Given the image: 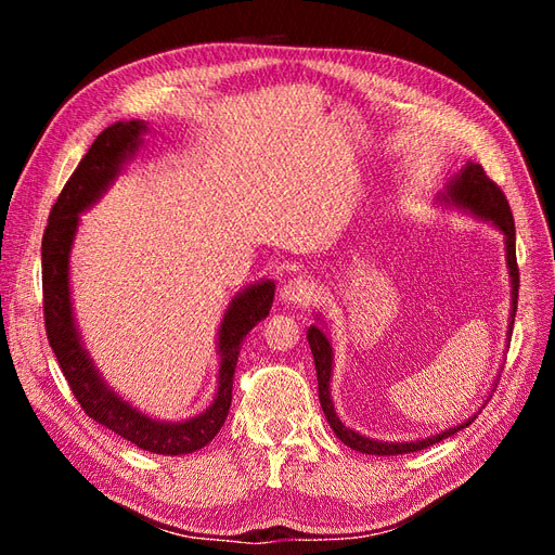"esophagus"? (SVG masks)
<instances>
[{"instance_id": "esophagus-1", "label": "esophagus", "mask_w": 555, "mask_h": 555, "mask_svg": "<svg viewBox=\"0 0 555 555\" xmlns=\"http://www.w3.org/2000/svg\"><path fill=\"white\" fill-rule=\"evenodd\" d=\"M314 296V284L308 278H292L282 284L280 289V298L284 304H292V306H306L310 304Z\"/></svg>"}]
</instances>
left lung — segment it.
<instances>
[{
	"instance_id": "1",
	"label": "left lung",
	"mask_w": 555,
	"mask_h": 555,
	"mask_svg": "<svg viewBox=\"0 0 555 555\" xmlns=\"http://www.w3.org/2000/svg\"><path fill=\"white\" fill-rule=\"evenodd\" d=\"M438 204L447 208H456L461 212H467L477 217L481 222L493 224L498 231H502L505 236V261H507V273H509V284H512V308H509V324H507V340L512 338V326H514V317H516V300H518V266H516V231H514V217L509 210V204L505 194L498 188V184L483 173V169L475 162H467L463 169L453 176L444 192L438 194ZM317 324L308 328V345L312 349L314 357V367H317V384H319V402H322V410L328 426L333 428L335 438L345 442L349 449L361 451V453H373V456H398V453H410V451H422L435 442H440L449 435L459 433L461 428H467L475 422L477 414L475 412L465 422L444 428L435 435H428V438H418V440H408V442H389V440H375V438H365V435L357 433L354 428H349L340 422V416L335 414L333 400H331V375H333V347L328 335L324 333V319L322 314H314ZM498 382V379H495ZM498 384H493L495 389ZM491 389V393H493ZM489 393V398H491ZM486 398V400H489ZM483 408V405H481Z\"/></svg>"
}]
</instances>
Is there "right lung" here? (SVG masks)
Masks as SVG:
<instances>
[{
    "label": "right lung",
    "mask_w": 555,
    "mask_h": 555,
    "mask_svg": "<svg viewBox=\"0 0 555 555\" xmlns=\"http://www.w3.org/2000/svg\"><path fill=\"white\" fill-rule=\"evenodd\" d=\"M147 131L150 127L145 120L113 122L94 139L88 155L80 159L78 169L64 184L53 210H50L41 243L43 317L48 343L86 414L143 451L182 456V453L204 449L224 426L231 408L233 373H236L241 343L271 312L275 282L259 280L231 298L220 328H217V357H220L217 393L201 414L184 418V422H162V418L141 412L111 389L94 365L76 324L69 263L80 215L108 192L115 178L122 173V166L137 157Z\"/></svg>",
    "instance_id": "add662e5"
}]
</instances>
